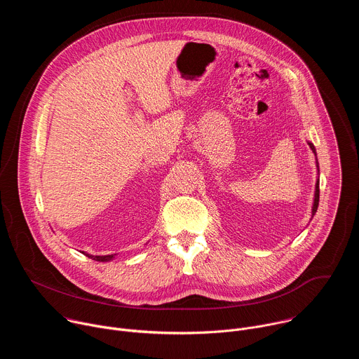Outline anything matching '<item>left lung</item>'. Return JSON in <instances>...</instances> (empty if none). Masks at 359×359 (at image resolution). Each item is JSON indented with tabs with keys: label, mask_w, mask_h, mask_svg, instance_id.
I'll return each instance as SVG.
<instances>
[{
	"label": "left lung",
	"mask_w": 359,
	"mask_h": 359,
	"mask_svg": "<svg viewBox=\"0 0 359 359\" xmlns=\"http://www.w3.org/2000/svg\"><path fill=\"white\" fill-rule=\"evenodd\" d=\"M309 144H310L311 150L314 151V155L317 156V151H316L314 144L311 142H309ZM316 163H317V169H318V161ZM318 173H320V170H318ZM318 201H320V179H317V183H316V193H314V203H313V217H314V215H316V212L318 209Z\"/></svg>",
	"instance_id": "8db88e82"
}]
</instances>
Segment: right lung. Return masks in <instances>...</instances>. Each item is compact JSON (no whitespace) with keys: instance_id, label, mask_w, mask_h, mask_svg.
Here are the masks:
<instances>
[{"instance_id":"right-lung-1","label":"right lung","mask_w":359,"mask_h":359,"mask_svg":"<svg viewBox=\"0 0 359 359\" xmlns=\"http://www.w3.org/2000/svg\"><path fill=\"white\" fill-rule=\"evenodd\" d=\"M82 254H85L86 257L95 260V262H100V263H107V262H112L115 259L116 254H109V255H93V254H88L85 251H82Z\"/></svg>"}]
</instances>
